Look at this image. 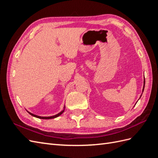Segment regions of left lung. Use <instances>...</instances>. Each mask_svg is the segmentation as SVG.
I'll list each match as a JSON object with an SVG mask.
<instances>
[{
	"label": "left lung",
	"mask_w": 158,
	"mask_h": 158,
	"mask_svg": "<svg viewBox=\"0 0 158 158\" xmlns=\"http://www.w3.org/2000/svg\"><path fill=\"white\" fill-rule=\"evenodd\" d=\"M144 86H145V78H144V85H143V88H142V93H143V92H144ZM142 94H141V95H140V98H141V96H142Z\"/></svg>",
	"instance_id": "8db88e82"
}]
</instances>
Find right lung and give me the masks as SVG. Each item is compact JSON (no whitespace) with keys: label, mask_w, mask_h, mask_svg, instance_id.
Wrapping results in <instances>:
<instances>
[{"label":"right lung","mask_w":158,"mask_h":158,"mask_svg":"<svg viewBox=\"0 0 158 158\" xmlns=\"http://www.w3.org/2000/svg\"><path fill=\"white\" fill-rule=\"evenodd\" d=\"M64 109H65V106H64V107H63V109L62 110V111H61L60 113H57L56 114H55V115L50 116V117H41V116L37 115V114H33L32 113H31V112H30V111H27V110H26V111H27V113H28L30 114L31 116H33V117H36V118H41V119H51V118H56V117H58L59 116H60V114H62L63 113V112L64 111Z\"/></svg>","instance_id":"add662e5"}]
</instances>
